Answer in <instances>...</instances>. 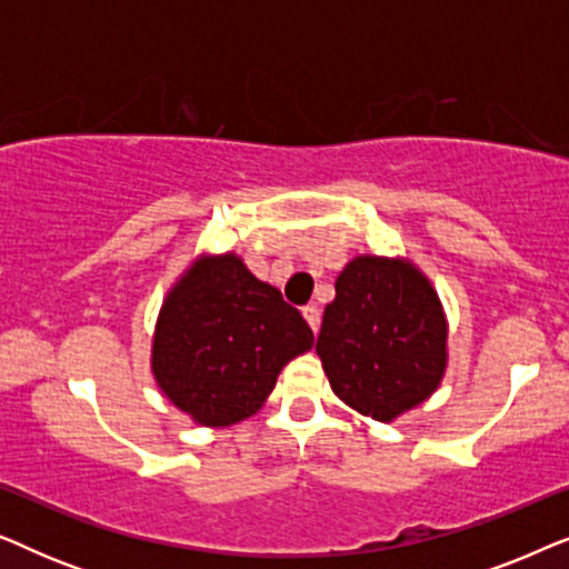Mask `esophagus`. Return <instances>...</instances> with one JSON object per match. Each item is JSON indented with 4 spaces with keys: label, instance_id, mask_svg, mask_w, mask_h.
Listing matches in <instances>:
<instances>
[{
    "label": "esophagus",
    "instance_id": "esophagus-1",
    "mask_svg": "<svg viewBox=\"0 0 569 569\" xmlns=\"http://www.w3.org/2000/svg\"><path fill=\"white\" fill-rule=\"evenodd\" d=\"M302 316H306V321H308L310 329L318 331V326H321V310H318V306H313V302H310V306L302 308Z\"/></svg>",
    "mask_w": 569,
    "mask_h": 569
}]
</instances>
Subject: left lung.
Wrapping results in <instances>:
<instances>
[{
  "mask_svg": "<svg viewBox=\"0 0 569 569\" xmlns=\"http://www.w3.org/2000/svg\"><path fill=\"white\" fill-rule=\"evenodd\" d=\"M446 337L438 295L419 271L360 256L337 279L316 352L341 401L391 422L438 388Z\"/></svg>",
  "mask_w": 569,
  "mask_h": 569,
  "instance_id": "1",
  "label": "left lung"
}]
</instances>
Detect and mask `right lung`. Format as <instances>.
I'll return each mask as SVG.
<instances>
[{
  "instance_id": "obj_1",
  "label": "right lung",
  "mask_w": 569,
  "mask_h": 569,
  "mask_svg": "<svg viewBox=\"0 0 569 569\" xmlns=\"http://www.w3.org/2000/svg\"><path fill=\"white\" fill-rule=\"evenodd\" d=\"M313 331L282 292L256 279L238 256L204 259L160 310L152 370L162 393L207 427L251 417Z\"/></svg>"
}]
</instances>
